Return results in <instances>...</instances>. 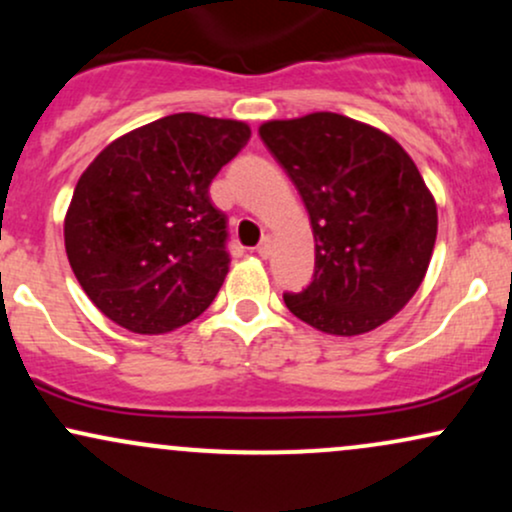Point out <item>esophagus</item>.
<instances>
[{
    "label": "esophagus",
    "mask_w": 512,
    "mask_h": 512,
    "mask_svg": "<svg viewBox=\"0 0 512 512\" xmlns=\"http://www.w3.org/2000/svg\"><path fill=\"white\" fill-rule=\"evenodd\" d=\"M272 243H274L272 236H264V238H262V243L257 245V255H260V257H264V260H267V257L272 255Z\"/></svg>",
    "instance_id": "obj_1"
}]
</instances>
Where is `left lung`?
Returning a JSON list of instances; mask_svg holds the SVG:
<instances>
[{
    "mask_svg": "<svg viewBox=\"0 0 512 512\" xmlns=\"http://www.w3.org/2000/svg\"><path fill=\"white\" fill-rule=\"evenodd\" d=\"M260 137L296 185L315 238L313 281L284 293L286 308L337 337L395 317L424 281L438 233L436 199L411 156L337 113L269 120Z\"/></svg>",
    "mask_w": 512,
    "mask_h": 512,
    "instance_id": "obj_1",
    "label": "left lung"
}]
</instances>
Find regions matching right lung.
<instances>
[{
	"instance_id": "1",
	"label": "right lung",
	"mask_w": 512,
	"mask_h": 512,
	"mask_svg": "<svg viewBox=\"0 0 512 512\" xmlns=\"http://www.w3.org/2000/svg\"><path fill=\"white\" fill-rule=\"evenodd\" d=\"M248 139L245 122L178 113L93 158L64 216V248L105 317L163 334L209 308L231 264L226 214L211 204L209 185Z\"/></svg>"
}]
</instances>
